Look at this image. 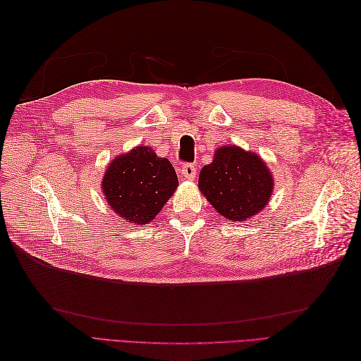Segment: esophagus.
<instances>
[{
    "instance_id": "34e87169",
    "label": "esophagus",
    "mask_w": 361,
    "mask_h": 361,
    "mask_svg": "<svg viewBox=\"0 0 361 361\" xmlns=\"http://www.w3.org/2000/svg\"><path fill=\"white\" fill-rule=\"evenodd\" d=\"M182 176L187 180H192L195 178V173H197V169H195L194 164H183L182 166Z\"/></svg>"
}]
</instances>
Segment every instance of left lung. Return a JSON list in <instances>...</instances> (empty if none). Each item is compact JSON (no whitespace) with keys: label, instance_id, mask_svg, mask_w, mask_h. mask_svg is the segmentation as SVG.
Instances as JSON below:
<instances>
[{"label":"left lung","instance_id":"obj_1","mask_svg":"<svg viewBox=\"0 0 361 361\" xmlns=\"http://www.w3.org/2000/svg\"><path fill=\"white\" fill-rule=\"evenodd\" d=\"M200 191L218 214L244 221L264 209L274 188L267 164L236 146L216 149L214 161L200 171Z\"/></svg>","mask_w":361,"mask_h":361}]
</instances>
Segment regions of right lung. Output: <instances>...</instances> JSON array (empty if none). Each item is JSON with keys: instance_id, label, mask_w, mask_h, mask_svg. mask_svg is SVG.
<instances>
[{"instance_id": "obj_1", "label": "right lung", "mask_w": 361, "mask_h": 361, "mask_svg": "<svg viewBox=\"0 0 361 361\" xmlns=\"http://www.w3.org/2000/svg\"><path fill=\"white\" fill-rule=\"evenodd\" d=\"M178 176L167 158L147 146L118 155L108 166L102 191L108 206L137 226H146L178 188Z\"/></svg>"}]
</instances>
